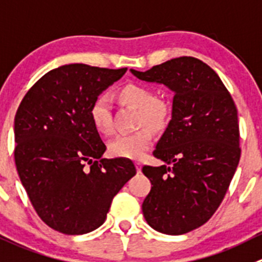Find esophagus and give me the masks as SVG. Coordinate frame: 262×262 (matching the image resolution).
I'll return each mask as SVG.
<instances>
[{
    "label": "esophagus",
    "mask_w": 262,
    "mask_h": 262,
    "mask_svg": "<svg viewBox=\"0 0 262 262\" xmlns=\"http://www.w3.org/2000/svg\"><path fill=\"white\" fill-rule=\"evenodd\" d=\"M136 169H137V171H138V172L142 171V164H141V162H136Z\"/></svg>",
    "instance_id": "34e87169"
}]
</instances>
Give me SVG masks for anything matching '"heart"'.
Listing matches in <instances>:
<instances>
[{
	"label": "heart",
	"instance_id": "obj_1",
	"mask_svg": "<svg viewBox=\"0 0 262 262\" xmlns=\"http://www.w3.org/2000/svg\"><path fill=\"white\" fill-rule=\"evenodd\" d=\"M119 98L124 103L138 108V123L152 129H161L169 118V108L161 101H156L151 88L130 83L119 91ZM90 118L96 130L102 134L111 132V98L102 93L93 100ZM154 134L148 128H141L130 134H119L108 142V152L120 159L141 160L148 152Z\"/></svg>",
	"mask_w": 262,
	"mask_h": 262
}]
</instances>
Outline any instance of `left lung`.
Instances as JSON below:
<instances>
[{"label": "left lung", "instance_id": "obj_1", "mask_svg": "<svg viewBox=\"0 0 262 262\" xmlns=\"http://www.w3.org/2000/svg\"><path fill=\"white\" fill-rule=\"evenodd\" d=\"M130 73L174 93L171 120L154 151L165 165L142 169L152 184L142 211L157 232L184 234L214 215L237 170V108L219 75L199 58L184 56Z\"/></svg>", "mask_w": 262, "mask_h": 262}]
</instances>
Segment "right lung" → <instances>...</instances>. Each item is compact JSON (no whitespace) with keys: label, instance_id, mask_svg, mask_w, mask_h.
<instances>
[{"label":"right lung","instance_id":"add662e5","mask_svg":"<svg viewBox=\"0 0 262 262\" xmlns=\"http://www.w3.org/2000/svg\"><path fill=\"white\" fill-rule=\"evenodd\" d=\"M125 73L62 65L43 75L16 111L17 174L40 219L63 234L101 227L116 193L137 172L130 160L102 159L106 146L90 118L93 100Z\"/></svg>","mask_w":262,"mask_h":262}]
</instances>
